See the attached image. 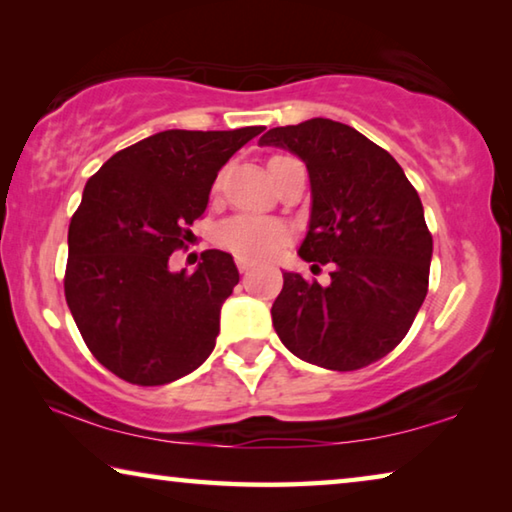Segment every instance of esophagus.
Segmentation results:
<instances>
[{
	"label": "esophagus",
	"instance_id": "1",
	"mask_svg": "<svg viewBox=\"0 0 512 512\" xmlns=\"http://www.w3.org/2000/svg\"><path fill=\"white\" fill-rule=\"evenodd\" d=\"M255 264L253 262H248V259H237V268H239V273H248L250 268H253Z\"/></svg>",
	"mask_w": 512,
	"mask_h": 512
}]
</instances>
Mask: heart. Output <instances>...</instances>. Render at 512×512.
Segmentation results:
<instances>
[{
    "label": "heart",
    "mask_w": 512,
    "mask_h": 512,
    "mask_svg": "<svg viewBox=\"0 0 512 512\" xmlns=\"http://www.w3.org/2000/svg\"><path fill=\"white\" fill-rule=\"evenodd\" d=\"M289 237L291 232L287 223L271 219V216L255 214L230 216L216 230V244L230 250L239 259H248V262L273 257L277 250L287 244Z\"/></svg>",
    "instance_id": "heart-1"
}]
</instances>
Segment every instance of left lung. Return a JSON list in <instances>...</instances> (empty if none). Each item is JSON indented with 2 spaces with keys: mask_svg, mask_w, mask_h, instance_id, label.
Wrapping results in <instances>:
<instances>
[{
  "mask_svg": "<svg viewBox=\"0 0 512 512\" xmlns=\"http://www.w3.org/2000/svg\"><path fill=\"white\" fill-rule=\"evenodd\" d=\"M259 144L305 160L314 205L300 257L334 264L329 287L282 273L275 332L314 366L366 368L400 345L427 296L433 239L420 196L391 153L339 121L277 126Z\"/></svg>",
  "mask_w": 512,
  "mask_h": 512,
  "instance_id": "1",
  "label": "left lung"
}]
</instances>
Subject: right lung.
<instances>
[{
  "label": "right lung",
  "instance_id": "add662e5",
  "mask_svg": "<svg viewBox=\"0 0 512 512\" xmlns=\"http://www.w3.org/2000/svg\"><path fill=\"white\" fill-rule=\"evenodd\" d=\"M262 131H164L121 149L88 180L69 221L65 298L112 375L162 386L210 357L237 266L205 250L194 273H171L169 257L192 237L216 173Z\"/></svg>",
  "mask_w": 512,
  "mask_h": 512
}]
</instances>
